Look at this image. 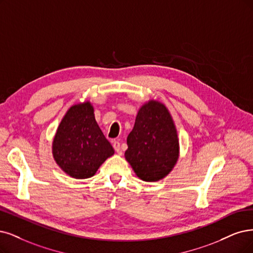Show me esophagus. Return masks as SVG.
Here are the masks:
<instances>
[{"label":"esophagus","mask_w":253,"mask_h":253,"mask_svg":"<svg viewBox=\"0 0 253 253\" xmlns=\"http://www.w3.org/2000/svg\"><path fill=\"white\" fill-rule=\"evenodd\" d=\"M112 146H114V148H115V150L117 151V153L118 154H120V155H122V148H121V144L119 143V142H114L112 143Z\"/></svg>","instance_id":"esophagus-1"}]
</instances>
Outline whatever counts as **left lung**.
<instances>
[{"label": "left lung", "instance_id": "8db88e82", "mask_svg": "<svg viewBox=\"0 0 253 253\" xmlns=\"http://www.w3.org/2000/svg\"><path fill=\"white\" fill-rule=\"evenodd\" d=\"M127 146L125 158L139 179L158 181L170 174L179 158V138L164 103L149 100L141 106Z\"/></svg>", "mask_w": 253, "mask_h": 253}]
</instances>
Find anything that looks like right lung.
<instances>
[{
    "mask_svg": "<svg viewBox=\"0 0 253 253\" xmlns=\"http://www.w3.org/2000/svg\"><path fill=\"white\" fill-rule=\"evenodd\" d=\"M52 154L60 169L76 179L93 176L115 150L100 129L89 101L72 105L53 138Z\"/></svg>",
    "mask_w": 253,
    "mask_h": 253,
    "instance_id": "right-lung-1",
    "label": "right lung"
}]
</instances>
